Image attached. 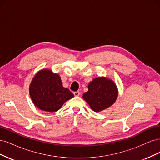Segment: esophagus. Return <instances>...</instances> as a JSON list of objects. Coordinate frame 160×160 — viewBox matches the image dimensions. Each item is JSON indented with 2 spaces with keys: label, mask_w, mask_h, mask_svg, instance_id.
I'll return each instance as SVG.
<instances>
[{
  "label": "esophagus",
  "mask_w": 160,
  "mask_h": 160,
  "mask_svg": "<svg viewBox=\"0 0 160 160\" xmlns=\"http://www.w3.org/2000/svg\"><path fill=\"white\" fill-rule=\"evenodd\" d=\"M73 94H74V95L75 97H78V96L80 95V92L79 91H75L74 93H73Z\"/></svg>",
  "instance_id": "1"
}]
</instances>
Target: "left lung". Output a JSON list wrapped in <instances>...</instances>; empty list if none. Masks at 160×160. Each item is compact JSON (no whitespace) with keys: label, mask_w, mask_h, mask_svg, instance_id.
<instances>
[{"label":"left lung","mask_w":160,"mask_h":160,"mask_svg":"<svg viewBox=\"0 0 160 160\" xmlns=\"http://www.w3.org/2000/svg\"><path fill=\"white\" fill-rule=\"evenodd\" d=\"M118 96V90L114 82L106 77L95 78L88 85V91L83 98L91 109L99 112L112 105Z\"/></svg>","instance_id":"left-lung-1"}]
</instances>
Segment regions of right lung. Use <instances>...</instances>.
<instances>
[{"instance_id": "1", "label": "right lung", "mask_w": 160, "mask_h": 160, "mask_svg": "<svg viewBox=\"0 0 160 160\" xmlns=\"http://www.w3.org/2000/svg\"><path fill=\"white\" fill-rule=\"evenodd\" d=\"M32 102L42 111L55 112L74 95L62 87L60 76L49 69H42L33 77L29 87Z\"/></svg>"}]
</instances>
